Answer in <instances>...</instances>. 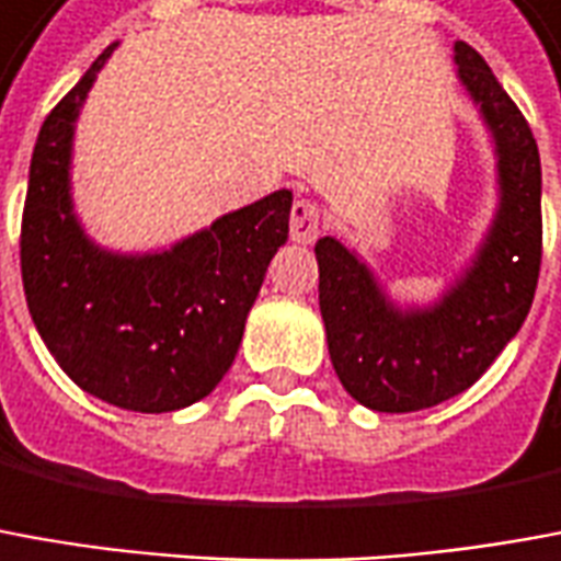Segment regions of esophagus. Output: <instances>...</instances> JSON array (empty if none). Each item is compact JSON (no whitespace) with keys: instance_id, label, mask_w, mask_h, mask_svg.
<instances>
[{"instance_id":"esophagus-1","label":"esophagus","mask_w":561,"mask_h":561,"mask_svg":"<svg viewBox=\"0 0 561 561\" xmlns=\"http://www.w3.org/2000/svg\"><path fill=\"white\" fill-rule=\"evenodd\" d=\"M321 227H324V218L319 206L312 199H297L291 206V240L309 245L319 240Z\"/></svg>"}]
</instances>
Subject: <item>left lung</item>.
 <instances>
[{"mask_svg":"<svg viewBox=\"0 0 561 561\" xmlns=\"http://www.w3.org/2000/svg\"><path fill=\"white\" fill-rule=\"evenodd\" d=\"M453 50L499 160V209L471 264L428 307H398L346 242H316L331 364L343 389L376 413H413L471 389L523 328L538 288V142L483 57L465 42Z\"/></svg>","mask_w":561,"mask_h":561,"instance_id":"left-lung-1","label":"left lung"}]
</instances>
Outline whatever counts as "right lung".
Segmentation results:
<instances>
[{"mask_svg":"<svg viewBox=\"0 0 561 561\" xmlns=\"http://www.w3.org/2000/svg\"><path fill=\"white\" fill-rule=\"evenodd\" d=\"M108 48L45 117L21 227L26 307L62 374L133 413H172L221 382L270 261L288 240L291 191L215 218L170 249L124 254L90 240L72 203V139Z\"/></svg>","mask_w":561,"mask_h":561,"instance_id":"obj_1","label":"right lung"}]
</instances>
